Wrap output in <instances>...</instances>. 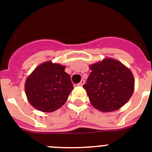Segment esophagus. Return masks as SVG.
<instances>
[{"instance_id": "esophagus-1", "label": "esophagus", "mask_w": 152, "mask_h": 152, "mask_svg": "<svg viewBox=\"0 0 152 152\" xmlns=\"http://www.w3.org/2000/svg\"><path fill=\"white\" fill-rule=\"evenodd\" d=\"M84 83H85V80H81V81H80V82L78 83V86H83V85Z\"/></svg>"}]
</instances>
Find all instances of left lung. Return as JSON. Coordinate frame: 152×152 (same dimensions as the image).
<instances>
[{"label":"left lung","instance_id":"left-lung-1","mask_svg":"<svg viewBox=\"0 0 152 152\" xmlns=\"http://www.w3.org/2000/svg\"><path fill=\"white\" fill-rule=\"evenodd\" d=\"M90 76L83 88L94 107L104 112L118 110L133 94L134 80L130 69L112 58L90 66Z\"/></svg>","mask_w":152,"mask_h":152}]
</instances>
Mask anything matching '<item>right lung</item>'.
Instances as JSON below:
<instances>
[{"mask_svg": "<svg viewBox=\"0 0 152 152\" xmlns=\"http://www.w3.org/2000/svg\"><path fill=\"white\" fill-rule=\"evenodd\" d=\"M25 88L29 103L35 109L53 112L66 103L73 86L64 66L46 62L28 77Z\"/></svg>", "mask_w": 152, "mask_h": 152, "instance_id": "add662e5", "label": "right lung"}]
</instances>
